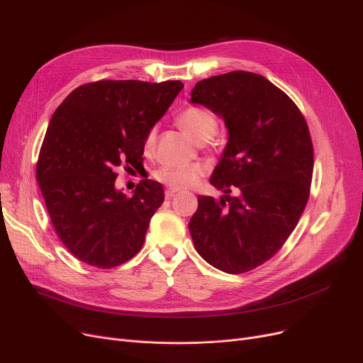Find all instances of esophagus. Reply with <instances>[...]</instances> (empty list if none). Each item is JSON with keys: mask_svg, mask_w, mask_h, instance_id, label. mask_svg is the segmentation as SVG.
<instances>
[{"mask_svg": "<svg viewBox=\"0 0 363 363\" xmlns=\"http://www.w3.org/2000/svg\"><path fill=\"white\" fill-rule=\"evenodd\" d=\"M178 193V189H166V193H164V197L169 200V199H172L174 197L175 194Z\"/></svg>", "mask_w": 363, "mask_h": 363, "instance_id": "esophagus-1", "label": "esophagus"}]
</instances>
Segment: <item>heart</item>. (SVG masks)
Here are the masks:
<instances>
[{"mask_svg":"<svg viewBox=\"0 0 363 363\" xmlns=\"http://www.w3.org/2000/svg\"><path fill=\"white\" fill-rule=\"evenodd\" d=\"M178 126L186 133V135L196 143H204L211 140L218 130V118L213 111L204 107L191 106L184 108L177 118ZM156 144V129L148 130L144 148L151 151ZM204 175V167L199 163L182 164V166H163L156 172V178L174 189L188 188L196 185L200 178Z\"/></svg>","mask_w":363,"mask_h":363,"instance_id":"obj_1","label":"heart"}]
</instances>
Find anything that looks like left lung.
Returning a JSON list of instances; mask_svg holds the SVG:
<instances>
[{"mask_svg": "<svg viewBox=\"0 0 363 363\" xmlns=\"http://www.w3.org/2000/svg\"><path fill=\"white\" fill-rule=\"evenodd\" d=\"M189 101L212 110L228 129L211 177L223 196H199L189 234L216 269L249 272L281 249L306 207L313 174L308 123L287 94L252 72L203 79Z\"/></svg>", "mask_w": 363, "mask_h": 363, "instance_id": "8db88e82", "label": "left lung"}]
</instances>
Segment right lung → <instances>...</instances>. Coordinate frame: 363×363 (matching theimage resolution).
Returning a JSON list of instances; mask_svg holds the SVG:
<instances>
[{
    "mask_svg": "<svg viewBox=\"0 0 363 363\" xmlns=\"http://www.w3.org/2000/svg\"><path fill=\"white\" fill-rule=\"evenodd\" d=\"M182 88L181 81L91 82L54 111L36 181L57 235L76 259L110 269L141 250L163 186L144 179L126 197L114 182L121 166H143L148 130Z\"/></svg>",
    "mask_w": 363,
    "mask_h": 363,
    "instance_id": "add662e5",
    "label": "right lung"
}]
</instances>
